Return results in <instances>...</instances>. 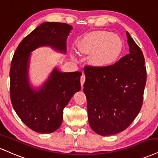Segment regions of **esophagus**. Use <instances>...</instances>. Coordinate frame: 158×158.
Listing matches in <instances>:
<instances>
[{
    "label": "esophagus",
    "mask_w": 158,
    "mask_h": 158,
    "mask_svg": "<svg viewBox=\"0 0 158 158\" xmlns=\"http://www.w3.org/2000/svg\"><path fill=\"white\" fill-rule=\"evenodd\" d=\"M85 76L84 75V73H83L82 75H81V86H82V89H83V83H84V82H85Z\"/></svg>",
    "instance_id": "1"
}]
</instances>
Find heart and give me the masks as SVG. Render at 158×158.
I'll return each instance as SVG.
<instances>
[{
  "mask_svg": "<svg viewBox=\"0 0 158 158\" xmlns=\"http://www.w3.org/2000/svg\"><path fill=\"white\" fill-rule=\"evenodd\" d=\"M122 42L116 35L100 31L93 35L87 43V50L97 52V59L100 62H108L119 55Z\"/></svg>",
  "mask_w": 158,
  "mask_h": 158,
  "instance_id": "b5f03b06",
  "label": "heart"
}]
</instances>
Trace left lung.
<instances>
[{"mask_svg": "<svg viewBox=\"0 0 158 158\" xmlns=\"http://www.w3.org/2000/svg\"><path fill=\"white\" fill-rule=\"evenodd\" d=\"M129 53L113 65L85 66L83 91L89 123L95 133L111 135L123 131L141 110L147 81L143 52L127 32Z\"/></svg>", "mask_w": 158, "mask_h": 158, "instance_id": "left-lung-1", "label": "left lung"}]
</instances>
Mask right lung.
Masks as SVG:
<instances>
[{
  "label": "right lung",
  "mask_w": 158,
  "mask_h": 158,
  "mask_svg": "<svg viewBox=\"0 0 158 158\" xmlns=\"http://www.w3.org/2000/svg\"><path fill=\"white\" fill-rule=\"evenodd\" d=\"M73 26L63 23H42L22 40L14 54L10 68V97L13 108L30 129L50 133L61 126L64 108L81 90V72L61 73L55 68L46 82L34 89L28 81L31 52L49 46L65 52Z\"/></svg>",
  "instance_id": "1"
}]
</instances>
